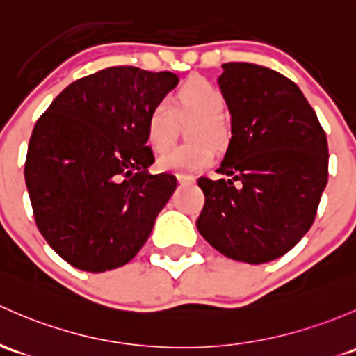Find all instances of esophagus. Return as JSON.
Listing matches in <instances>:
<instances>
[{
    "label": "esophagus",
    "instance_id": "34e87169",
    "mask_svg": "<svg viewBox=\"0 0 356 356\" xmlns=\"http://www.w3.org/2000/svg\"><path fill=\"white\" fill-rule=\"evenodd\" d=\"M177 181L181 186H193L196 184V179L191 177V175H177Z\"/></svg>",
    "mask_w": 356,
    "mask_h": 356
}]
</instances>
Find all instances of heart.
Returning <instances> with one entry per match:
<instances>
[{
	"label": "heart",
	"instance_id": "b5f03b06",
	"mask_svg": "<svg viewBox=\"0 0 356 356\" xmlns=\"http://www.w3.org/2000/svg\"><path fill=\"white\" fill-rule=\"evenodd\" d=\"M225 111V97L218 88L203 78H191L174 95V107L167 100L153 104L148 112L147 143L155 153H162L170 146L171 131L175 117H196L191 139L200 144L189 147L172 149L156 160V167L163 172L194 174L211 165L215 160V148L208 141H220L225 133L222 114Z\"/></svg>",
	"mask_w": 356,
	"mask_h": 356
}]
</instances>
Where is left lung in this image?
<instances>
[{
    "label": "left lung",
    "mask_w": 356,
    "mask_h": 356,
    "mask_svg": "<svg viewBox=\"0 0 356 356\" xmlns=\"http://www.w3.org/2000/svg\"><path fill=\"white\" fill-rule=\"evenodd\" d=\"M218 87L232 138L218 174L201 177L196 227L223 256L263 264L286 254L312 227L327 184V140L300 88L275 70L227 63Z\"/></svg>",
    "instance_id": "1"
}]
</instances>
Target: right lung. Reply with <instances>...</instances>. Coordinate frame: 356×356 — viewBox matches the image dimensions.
Masks as SVG:
<instances>
[{
  "mask_svg": "<svg viewBox=\"0 0 356 356\" xmlns=\"http://www.w3.org/2000/svg\"><path fill=\"white\" fill-rule=\"evenodd\" d=\"M177 83L170 71L106 68L68 85L33 126L25 160L33 218L71 266L111 271L148 241L177 179L148 172L145 126Z\"/></svg>",
  "mask_w": 356,
  "mask_h": 356,
  "instance_id": "add662e5",
  "label": "right lung"
}]
</instances>
